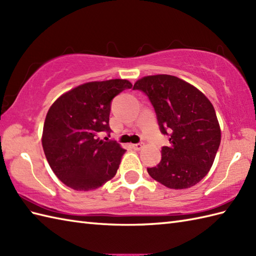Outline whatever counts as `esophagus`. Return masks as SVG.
Instances as JSON below:
<instances>
[{
    "mask_svg": "<svg viewBox=\"0 0 256 256\" xmlns=\"http://www.w3.org/2000/svg\"><path fill=\"white\" fill-rule=\"evenodd\" d=\"M143 144L142 143H138V144H133L132 145V148L135 150H142L143 148Z\"/></svg>",
    "mask_w": 256,
    "mask_h": 256,
    "instance_id": "1",
    "label": "esophagus"
}]
</instances>
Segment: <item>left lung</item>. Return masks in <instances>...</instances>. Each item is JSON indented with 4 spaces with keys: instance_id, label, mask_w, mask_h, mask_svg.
<instances>
[{
    "instance_id": "8db88e82",
    "label": "left lung",
    "mask_w": 256,
    "mask_h": 256,
    "mask_svg": "<svg viewBox=\"0 0 256 256\" xmlns=\"http://www.w3.org/2000/svg\"><path fill=\"white\" fill-rule=\"evenodd\" d=\"M133 89L148 94L160 132L170 133L160 162L148 168L150 176L170 189L194 186L209 172L221 142L212 103L196 86L170 74L146 76Z\"/></svg>"
}]
</instances>
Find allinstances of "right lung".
Returning <instances> with one entry per match:
<instances>
[{"label": "right lung", "mask_w": 256, "mask_h": 256, "mask_svg": "<svg viewBox=\"0 0 256 256\" xmlns=\"http://www.w3.org/2000/svg\"><path fill=\"white\" fill-rule=\"evenodd\" d=\"M131 88L125 79L91 81L64 92L50 108L42 144L48 164L66 186L88 192L116 176L125 150L99 135L110 132L113 98Z\"/></svg>", "instance_id": "add662e5"}]
</instances>
